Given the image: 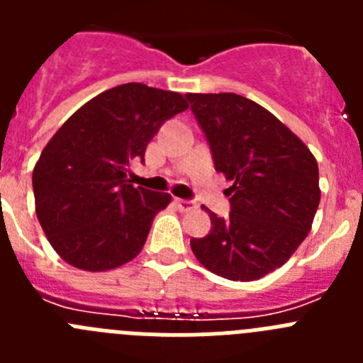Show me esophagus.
Here are the masks:
<instances>
[{"label":"esophagus","instance_id":"obj_1","mask_svg":"<svg viewBox=\"0 0 363 363\" xmlns=\"http://www.w3.org/2000/svg\"><path fill=\"white\" fill-rule=\"evenodd\" d=\"M174 203H176V207H178L179 213H189V211H194V209H196V203H194V201H189V200H176Z\"/></svg>","mask_w":363,"mask_h":363}]
</instances>
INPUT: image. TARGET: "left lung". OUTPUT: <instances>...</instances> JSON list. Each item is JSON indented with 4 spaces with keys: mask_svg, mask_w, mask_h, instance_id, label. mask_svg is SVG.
Wrapping results in <instances>:
<instances>
[{
    "mask_svg": "<svg viewBox=\"0 0 363 363\" xmlns=\"http://www.w3.org/2000/svg\"><path fill=\"white\" fill-rule=\"evenodd\" d=\"M225 176L230 213L209 211L211 233L192 238L205 269L233 281L265 277L294 255L320 203L318 163L309 147L274 114L234 92L187 94Z\"/></svg>",
    "mask_w": 363,
    "mask_h": 363,
    "instance_id": "1",
    "label": "left lung"
}]
</instances>
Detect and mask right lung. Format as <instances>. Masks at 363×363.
<instances>
[{"label":"right lung","mask_w":363,"mask_h":363,"mask_svg":"<svg viewBox=\"0 0 363 363\" xmlns=\"http://www.w3.org/2000/svg\"><path fill=\"white\" fill-rule=\"evenodd\" d=\"M187 108L179 92L125 83L86 101L57 129L32 171V187L40 225L60 258L104 272L140 255L172 196L134 187L127 172L145 158L163 121Z\"/></svg>","instance_id":"1"}]
</instances>
